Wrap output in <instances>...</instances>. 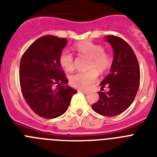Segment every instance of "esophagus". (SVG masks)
<instances>
[{"instance_id":"obj_1","label":"esophagus","mask_w":157,"mask_h":157,"mask_svg":"<svg viewBox=\"0 0 157 157\" xmlns=\"http://www.w3.org/2000/svg\"><path fill=\"white\" fill-rule=\"evenodd\" d=\"M78 92H81V93H84V94H87V93H89V91L84 90V89H78Z\"/></svg>"}]
</instances>
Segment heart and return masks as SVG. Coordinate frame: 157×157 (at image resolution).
<instances>
[{
    "instance_id": "heart-1",
    "label": "heart",
    "mask_w": 157,
    "mask_h": 157,
    "mask_svg": "<svg viewBox=\"0 0 157 157\" xmlns=\"http://www.w3.org/2000/svg\"><path fill=\"white\" fill-rule=\"evenodd\" d=\"M76 48L80 53L92 59L90 68H96L100 72H104L111 65V56L104 52V47L101 44L92 41H83L76 44ZM59 62L64 70L68 72L74 68L73 56L68 50L64 49L60 52ZM97 69H92L88 72H78L73 74L70 77L72 85L77 88L89 89L97 79L98 72Z\"/></svg>"
}]
</instances>
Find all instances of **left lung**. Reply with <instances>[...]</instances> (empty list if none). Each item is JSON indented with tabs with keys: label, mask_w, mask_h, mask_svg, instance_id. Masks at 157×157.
<instances>
[{
	"label": "left lung",
	"mask_w": 157,
	"mask_h": 157,
	"mask_svg": "<svg viewBox=\"0 0 157 157\" xmlns=\"http://www.w3.org/2000/svg\"><path fill=\"white\" fill-rule=\"evenodd\" d=\"M113 51V60L109 75L101 81V89L109 87L106 93H99V100L93 105L96 113L106 117H115L132 105L140 85L139 64L130 45L115 36H105Z\"/></svg>",
	"instance_id": "left-lung-1"
}]
</instances>
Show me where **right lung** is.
<instances>
[{
	"instance_id": "right-lung-1",
	"label": "right lung",
	"mask_w": 157,
	"mask_h": 157,
	"mask_svg": "<svg viewBox=\"0 0 157 157\" xmlns=\"http://www.w3.org/2000/svg\"><path fill=\"white\" fill-rule=\"evenodd\" d=\"M67 39L48 35L28 48L20 64V84L24 98L38 116L53 119L67 111L77 91L67 85L59 56Z\"/></svg>"
}]
</instances>
